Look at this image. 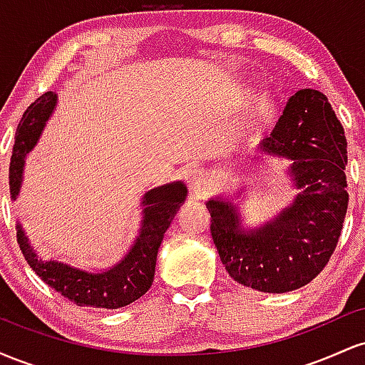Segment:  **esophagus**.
Instances as JSON below:
<instances>
[{"label": "esophagus", "mask_w": 365, "mask_h": 365, "mask_svg": "<svg viewBox=\"0 0 365 365\" xmlns=\"http://www.w3.org/2000/svg\"><path fill=\"white\" fill-rule=\"evenodd\" d=\"M211 175L204 170H190L187 175V183L190 187V190L194 192L195 195L206 194V190L211 187Z\"/></svg>", "instance_id": "1"}]
</instances>
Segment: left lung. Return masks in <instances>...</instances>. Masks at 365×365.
I'll list each match as a JSON object with an SVG mask.
<instances>
[{
  "instance_id": "left-lung-1",
  "label": "left lung",
  "mask_w": 365,
  "mask_h": 365,
  "mask_svg": "<svg viewBox=\"0 0 365 365\" xmlns=\"http://www.w3.org/2000/svg\"><path fill=\"white\" fill-rule=\"evenodd\" d=\"M259 149L290 159L287 175L300 192L259 226H245L233 199L212 197L206 202L211 235L235 282L266 293L292 292L321 273L341 235L349 207L345 132L322 92L300 89Z\"/></svg>"
}]
</instances>
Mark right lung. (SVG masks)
I'll return each instance as SVG.
<instances>
[{"label":"right lung","mask_w":365,"mask_h":365,"mask_svg":"<svg viewBox=\"0 0 365 365\" xmlns=\"http://www.w3.org/2000/svg\"><path fill=\"white\" fill-rule=\"evenodd\" d=\"M58 96L49 91L37 98L20 120L10 161V195L16 200L24 180L25 158L36 148L43 130L56 110ZM187 187L171 182L150 188L142 197L139 235L115 266L103 271H87L63 261H43L16 221V240L25 261L46 284L81 307L120 309L135 302L149 290L156 271L158 250L175 215L185 202Z\"/></svg>","instance_id":"right-lung-1"}]
</instances>
